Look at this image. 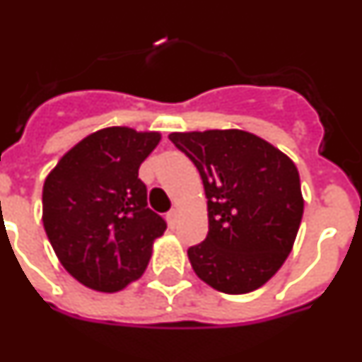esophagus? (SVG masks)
I'll return each mask as SVG.
<instances>
[{
	"instance_id": "obj_1",
	"label": "esophagus",
	"mask_w": 362,
	"mask_h": 362,
	"mask_svg": "<svg viewBox=\"0 0 362 362\" xmlns=\"http://www.w3.org/2000/svg\"><path fill=\"white\" fill-rule=\"evenodd\" d=\"M166 221H168V225H170V228H175V225H177V221H179V210L177 209H172L170 212L166 214Z\"/></svg>"
}]
</instances>
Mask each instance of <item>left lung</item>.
<instances>
[{"instance_id":"left-lung-1","label":"left lung","mask_w":362,"mask_h":362,"mask_svg":"<svg viewBox=\"0 0 362 362\" xmlns=\"http://www.w3.org/2000/svg\"><path fill=\"white\" fill-rule=\"evenodd\" d=\"M168 137L197 166L209 199V235L188 248L196 276L230 296L261 288L292 252L303 219L296 163L239 129Z\"/></svg>"}]
</instances>
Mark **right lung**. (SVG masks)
<instances>
[{
	"label": "right lung",
	"instance_id": "1",
	"mask_svg": "<svg viewBox=\"0 0 362 362\" xmlns=\"http://www.w3.org/2000/svg\"><path fill=\"white\" fill-rule=\"evenodd\" d=\"M159 132L107 127L83 137L43 183V226L76 281L114 293L143 276L166 223L146 206L139 166Z\"/></svg>",
	"mask_w": 362,
	"mask_h": 362
}]
</instances>
